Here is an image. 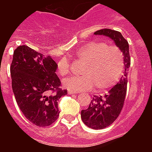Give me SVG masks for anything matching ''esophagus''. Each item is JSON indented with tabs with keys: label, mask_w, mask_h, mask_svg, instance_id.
I'll return each instance as SVG.
<instances>
[{
	"label": "esophagus",
	"mask_w": 152,
	"mask_h": 152,
	"mask_svg": "<svg viewBox=\"0 0 152 152\" xmlns=\"http://www.w3.org/2000/svg\"><path fill=\"white\" fill-rule=\"evenodd\" d=\"M68 93L69 94H71V95H73V94H76V91H68Z\"/></svg>",
	"instance_id": "1"
}]
</instances>
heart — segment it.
<instances>
[{
  "mask_svg": "<svg viewBox=\"0 0 152 152\" xmlns=\"http://www.w3.org/2000/svg\"><path fill=\"white\" fill-rule=\"evenodd\" d=\"M76 55L85 62L82 76H71L64 79L63 85L67 89L80 91L90 90L106 92L113 88L121 77L124 71V57L117 46H108L105 42H89L79 49ZM57 71L61 76L70 72V64L66 58L57 62Z\"/></svg>",
  "mask_w": 152,
  "mask_h": 152,
  "instance_id": "1",
  "label": "heart"
}]
</instances>
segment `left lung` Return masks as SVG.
Wrapping results in <instances>:
<instances>
[{"label":"left lung","instance_id":"obj_1","mask_svg":"<svg viewBox=\"0 0 152 152\" xmlns=\"http://www.w3.org/2000/svg\"><path fill=\"white\" fill-rule=\"evenodd\" d=\"M94 34L104 35L112 39L122 52L125 64V72L120 82L113 86L103 97L94 95L88 108L81 111V119L88 127L93 129H102L110 125L122 110L127 91V76L131 58L129 43L119 31L106 28L99 30Z\"/></svg>","mask_w":152,"mask_h":152}]
</instances>
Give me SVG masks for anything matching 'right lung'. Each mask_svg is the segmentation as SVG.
I'll return each mask as SVG.
<instances>
[{
	"mask_svg": "<svg viewBox=\"0 0 152 152\" xmlns=\"http://www.w3.org/2000/svg\"><path fill=\"white\" fill-rule=\"evenodd\" d=\"M57 63L27 46L13 53L10 72L15 100L25 118L37 126H48L59 116L57 101L68 94L60 88Z\"/></svg>",
	"mask_w": 152,
	"mask_h": 152,
	"instance_id": "obj_1",
	"label": "right lung"
}]
</instances>
